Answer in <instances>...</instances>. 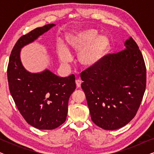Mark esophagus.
Masks as SVG:
<instances>
[{
	"instance_id": "obj_1",
	"label": "esophagus",
	"mask_w": 154,
	"mask_h": 154,
	"mask_svg": "<svg viewBox=\"0 0 154 154\" xmlns=\"http://www.w3.org/2000/svg\"><path fill=\"white\" fill-rule=\"evenodd\" d=\"M75 84H76V87L79 88L81 87V81H80L79 79L75 80Z\"/></svg>"
}]
</instances>
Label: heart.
I'll return each mask as SVG.
<instances>
[{
  "instance_id": "obj_1",
  "label": "heart",
  "mask_w": 154,
  "mask_h": 154,
  "mask_svg": "<svg viewBox=\"0 0 154 154\" xmlns=\"http://www.w3.org/2000/svg\"><path fill=\"white\" fill-rule=\"evenodd\" d=\"M93 29L79 31L68 37L71 50L79 52V62L84 69H92L102 62L110 48V41L105 35H100ZM57 54L62 64H68L72 56L66 46L60 42L57 46Z\"/></svg>"
}]
</instances>
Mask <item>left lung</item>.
Segmentation results:
<instances>
[{
	"instance_id": "8db88e82",
	"label": "left lung",
	"mask_w": 154,
	"mask_h": 154,
	"mask_svg": "<svg viewBox=\"0 0 154 154\" xmlns=\"http://www.w3.org/2000/svg\"><path fill=\"white\" fill-rule=\"evenodd\" d=\"M125 46V50L106 54L97 66L81 75L92 121L104 130L127 125L135 116L146 89L142 52L131 37Z\"/></svg>"
}]
</instances>
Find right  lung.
Instances as JSON below:
<instances>
[{"instance_id": "add662e5", "label": "right lung", "mask_w": 154, "mask_h": 154, "mask_svg": "<svg viewBox=\"0 0 154 154\" xmlns=\"http://www.w3.org/2000/svg\"><path fill=\"white\" fill-rule=\"evenodd\" d=\"M54 26L45 25L20 37L8 66V85L14 103L27 123L39 130H53L64 123L69 99L76 87L73 74L62 78L48 69L30 73L21 62V49Z\"/></svg>"}]
</instances>
